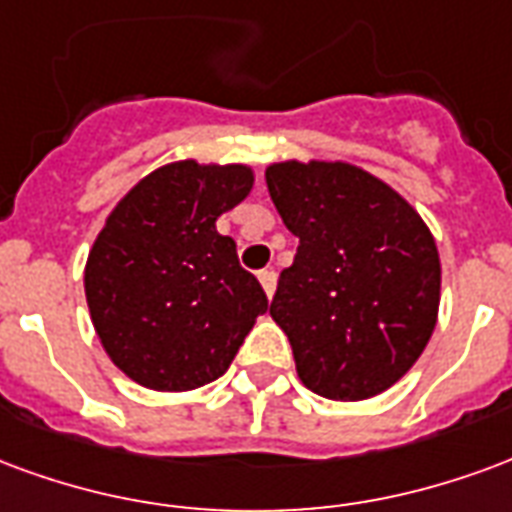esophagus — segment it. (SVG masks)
Masks as SVG:
<instances>
[{
	"mask_svg": "<svg viewBox=\"0 0 512 512\" xmlns=\"http://www.w3.org/2000/svg\"><path fill=\"white\" fill-rule=\"evenodd\" d=\"M259 283H261V289H264V294H267V297H272V294H275V272L261 270L259 272Z\"/></svg>",
	"mask_w": 512,
	"mask_h": 512,
	"instance_id": "34e87169",
	"label": "esophagus"
}]
</instances>
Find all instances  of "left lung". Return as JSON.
<instances>
[{
	"mask_svg": "<svg viewBox=\"0 0 512 512\" xmlns=\"http://www.w3.org/2000/svg\"><path fill=\"white\" fill-rule=\"evenodd\" d=\"M264 177L300 237L270 305L297 376L333 401L384 393L436 327L442 267L431 231L404 196L352 163L286 160Z\"/></svg>",
	"mask_w": 512,
	"mask_h": 512,
	"instance_id": "8db88e82",
	"label": "left lung"
}]
</instances>
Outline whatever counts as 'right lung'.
Listing matches in <instances>:
<instances>
[{"mask_svg": "<svg viewBox=\"0 0 512 512\" xmlns=\"http://www.w3.org/2000/svg\"><path fill=\"white\" fill-rule=\"evenodd\" d=\"M253 188L240 163L177 160L128 190L84 270L95 333L133 382L185 393L215 382L240 352L267 294L215 229Z\"/></svg>", "mask_w": 512, "mask_h": 512, "instance_id": "1", "label": "right lung"}]
</instances>
